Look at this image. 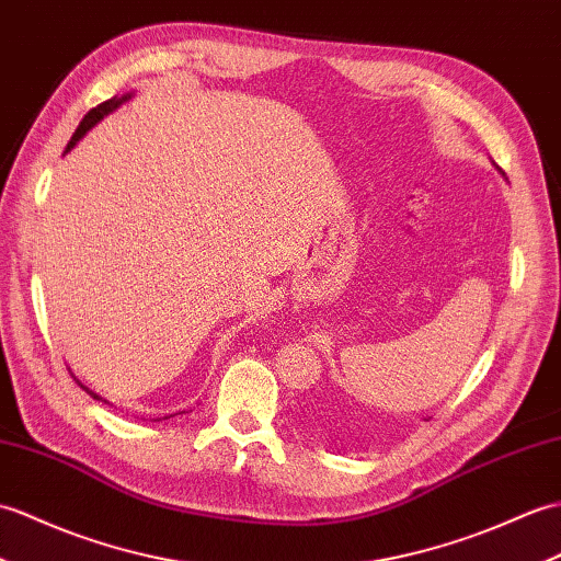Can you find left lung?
<instances>
[{
	"label": "left lung",
	"mask_w": 561,
	"mask_h": 561,
	"mask_svg": "<svg viewBox=\"0 0 561 561\" xmlns=\"http://www.w3.org/2000/svg\"><path fill=\"white\" fill-rule=\"evenodd\" d=\"M497 172H502V169H500V167H497ZM502 176H504V172H502Z\"/></svg>",
	"instance_id": "8db88e82"
}]
</instances>
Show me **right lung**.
Instances as JSON below:
<instances>
[{
    "instance_id": "obj_1",
    "label": "right lung",
    "mask_w": 561,
    "mask_h": 561,
    "mask_svg": "<svg viewBox=\"0 0 561 561\" xmlns=\"http://www.w3.org/2000/svg\"><path fill=\"white\" fill-rule=\"evenodd\" d=\"M134 98V93H126V95H114L112 100H107V102H102V104H98V107L95 110H90L85 116H83V122L81 124H78V128H76V134L71 136V140H69V146H67V150H64V154H67V152H71L76 146H78V140H81L88 131H90V128H93V126H98L102 119H104V116H110L112 112H116V110H119L122 107V104L124 102H128V100H131ZM78 382V380H76ZM78 385H81V382H78ZM83 389H85V392L90 394V397H93L95 401H104V403H110L107 399H102L100 394H95L93 392V389H88L85 385H81ZM179 413H186V411H179ZM179 413H169V415H162V419H152V421H167V419H174V415H179Z\"/></svg>"
}]
</instances>
